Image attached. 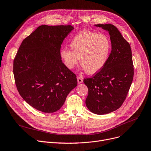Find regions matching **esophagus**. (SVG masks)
Segmentation results:
<instances>
[{
    "label": "esophagus",
    "instance_id": "obj_1",
    "mask_svg": "<svg viewBox=\"0 0 151 151\" xmlns=\"http://www.w3.org/2000/svg\"><path fill=\"white\" fill-rule=\"evenodd\" d=\"M77 81H78V84L83 83V78H81V77H79V76L77 77Z\"/></svg>",
    "mask_w": 151,
    "mask_h": 151
}]
</instances>
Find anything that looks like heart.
I'll list each match as a JSON object with an SVG mask.
<instances>
[{
  "label": "heart",
  "mask_w": 151,
  "mask_h": 151,
  "mask_svg": "<svg viewBox=\"0 0 151 151\" xmlns=\"http://www.w3.org/2000/svg\"><path fill=\"white\" fill-rule=\"evenodd\" d=\"M71 50L63 48L60 57L68 69L79 63L88 74L99 72L106 64L111 50V42L105 34L83 31L76 35L69 44Z\"/></svg>",
  "instance_id": "heart-1"
}]
</instances>
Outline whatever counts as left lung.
I'll return each mask as SVG.
<instances>
[{"label": "left lung", "instance_id": "1", "mask_svg": "<svg viewBox=\"0 0 151 151\" xmlns=\"http://www.w3.org/2000/svg\"><path fill=\"white\" fill-rule=\"evenodd\" d=\"M110 36L111 51L102 69L91 78L85 79L88 89L86 104L96 114L110 113L125 101L133 80L134 67L129 44L116 27L111 24H98Z\"/></svg>", "mask_w": 151, "mask_h": 151}]
</instances>
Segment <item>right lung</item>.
<instances>
[{"label": "right lung", "mask_w": 151, "mask_h": 151, "mask_svg": "<svg viewBox=\"0 0 151 151\" xmlns=\"http://www.w3.org/2000/svg\"><path fill=\"white\" fill-rule=\"evenodd\" d=\"M71 25L40 26L21 44L13 73L19 94L37 110L53 113L77 86L76 75L63 63L60 49Z\"/></svg>", "instance_id": "right-lung-1"}]
</instances>
